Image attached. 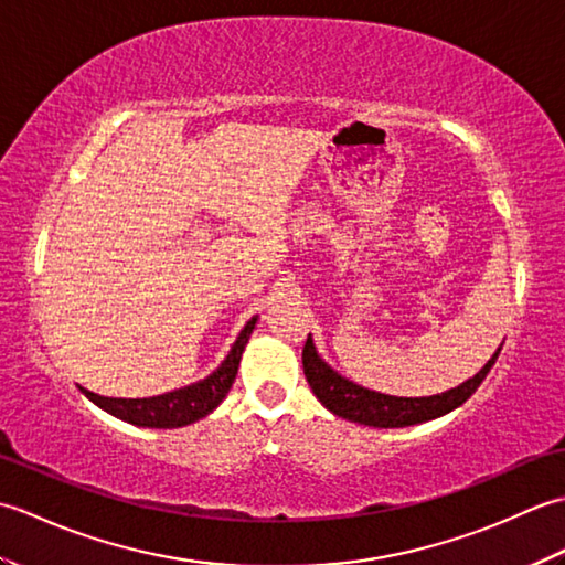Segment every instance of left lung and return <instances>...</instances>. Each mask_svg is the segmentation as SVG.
Here are the masks:
<instances>
[{
	"label": "left lung",
	"instance_id": "8db88e82",
	"mask_svg": "<svg viewBox=\"0 0 565 565\" xmlns=\"http://www.w3.org/2000/svg\"><path fill=\"white\" fill-rule=\"evenodd\" d=\"M500 350L502 347H498V352L488 359V364L478 371L473 379L463 381L461 386H456L447 393L427 395V398H398V395H386L356 386V383L340 376L338 371L322 362L316 352L313 340H310V334L303 347V374L310 383V388H313L316 398L338 417L383 429L411 427L447 415L471 398L476 388L481 386L483 379L488 376V371L493 369Z\"/></svg>",
	"mask_w": 565,
	"mask_h": 565
}]
</instances>
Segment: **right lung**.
I'll return each mask as SVG.
<instances>
[{
  "label": "right lung",
  "mask_w": 565,
  "mask_h": 565,
  "mask_svg": "<svg viewBox=\"0 0 565 565\" xmlns=\"http://www.w3.org/2000/svg\"><path fill=\"white\" fill-rule=\"evenodd\" d=\"M255 322L257 318H252L243 328V332L237 334V340L233 344V350L227 352L225 362L215 369L211 376L191 383V386L177 388L162 395H152V398H106V395H97L87 388H82V393L87 395L92 403H97L102 411L121 417L126 423L138 425V427L174 429V427L196 423V419L213 413L227 395V391H231L233 381L237 376L239 356L245 352V344L249 340L252 330H255Z\"/></svg>",
  "instance_id": "1"
}]
</instances>
